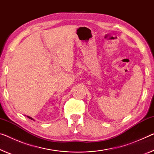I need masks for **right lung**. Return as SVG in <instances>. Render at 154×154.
<instances>
[{"instance_id": "right-lung-1", "label": "right lung", "mask_w": 154, "mask_h": 154, "mask_svg": "<svg viewBox=\"0 0 154 154\" xmlns=\"http://www.w3.org/2000/svg\"><path fill=\"white\" fill-rule=\"evenodd\" d=\"M27 117L28 118H29V119H31V120H34V119H33V118H32V117H30V116H27ZM34 121H35V120H34Z\"/></svg>"}]
</instances>
